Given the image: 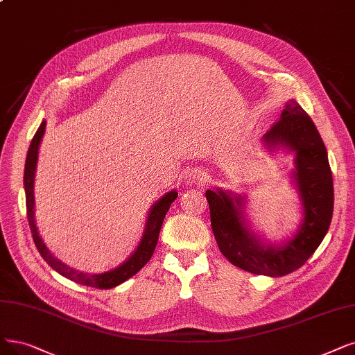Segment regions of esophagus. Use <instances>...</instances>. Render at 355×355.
<instances>
[{"mask_svg":"<svg viewBox=\"0 0 355 355\" xmlns=\"http://www.w3.org/2000/svg\"><path fill=\"white\" fill-rule=\"evenodd\" d=\"M185 179L188 183H204L205 176L200 172V170H191L185 175Z\"/></svg>","mask_w":355,"mask_h":355,"instance_id":"34e87169","label":"esophagus"}]
</instances>
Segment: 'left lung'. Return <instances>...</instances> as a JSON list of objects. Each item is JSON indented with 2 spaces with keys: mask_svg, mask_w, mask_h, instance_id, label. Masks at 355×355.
Returning a JSON list of instances; mask_svg holds the SVG:
<instances>
[{
  "mask_svg": "<svg viewBox=\"0 0 355 355\" xmlns=\"http://www.w3.org/2000/svg\"><path fill=\"white\" fill-rule=\"evenodd\" d=\"M269 148L295 153L293 179L299 191L304 218L284 245H265L249 230L243 216L245 196L223 189L207 191L211 227L224 257L248 272L282 277L304 265L328 233L334 212V180L328 153L313 121L295 101L262 137Z\"/></svg>",
  "mask_w": 355,
  "mask_h": 355,
  "instance_id": "obj_1",
  "label": "left lung"
}]
</instances>
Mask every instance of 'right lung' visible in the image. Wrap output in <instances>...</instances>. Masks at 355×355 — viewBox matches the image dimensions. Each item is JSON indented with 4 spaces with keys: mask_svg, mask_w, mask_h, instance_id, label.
Returning a JSON list of instances; mask_svg holds the SVG:
<instances>
[{
    "mask_svg": "<svg viewBox=\"0 0 355 355\" xmlns=\"http://www.w3.org/2000/svg\"><path fill=\"white\" fill-rule=\"evenodd\" d=\"M45 126H46V121H42L39 130L36 131V134L32 139L29 151H27L26 166H24V192H26L27 220H29L33 242H35L39 253L42 254V258H44L46 261V263H49V266L52 269H55L56 272H60L62 277H65L71 281H76V282H78V284L94 287V288L107 290V288L116 287V286L122 284L123 281L130 279L132 275H135L139 269L151 259L155 245H157L160 229H162L163 220L166 217V212L168 211L170 205H172V202L178 198V192L176 191L167 192L151 207L147 223H146L144 234H143V237H141V242L137 246L135 252L122 265H119L115 269H112V271L103 272V274H84V272L76 271V269L69 268L68 265L62 263L60 259H56L53 257L51 250L44 243V240H42V237L37 232L36 223H35V195H33L35 170H36V164H37V153H39L40 141H42V137H44V134H45Z\"/></svg>",
    "mask_w": 355,
    "mask_h": 355,
    "instance_id": "add662e5",
    "label": "right lung"
}]
</instances>
